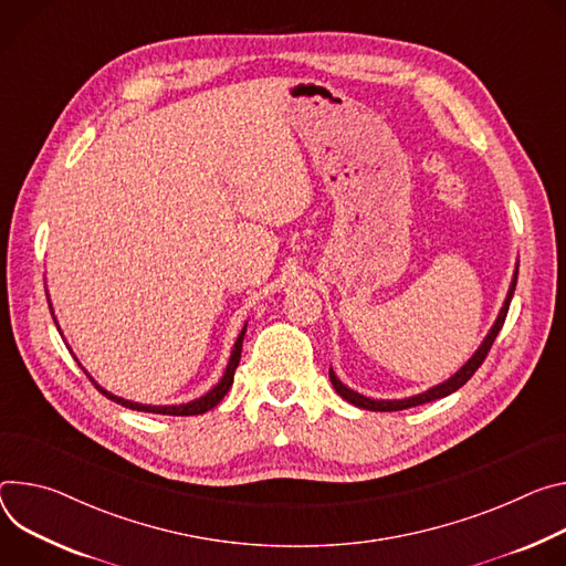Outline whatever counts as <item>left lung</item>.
Masks as SVG:
<instances>
[{
    "mask_svg": "<svg viewBox=\"0 0 566 566\" xmlns=\"http://www.w3.org/2000/svg\"><path fill=\"white\" fill-rule=\"evenodd\" d=\"M517 272H520V265L515 268L511 290H509V294H506L504 305H501V310H499V317L494 319V326L490 328V333L485 335V339L481 342V346L476 348V353L452 375L450 380H446V382H441V385H436V387H431V389H427V391H422V394H418V396H411V398H402V400H373V398H366V396H361V394L348 389L346 385H342V380L337 378L335 370L331 368V382H333L335 391H337L346 402H350V405H355V407H359V409H368V411H402V409L418 407V405H424V402H431V400H438V398H446V396L454 394L457 389H461V387L472 378V375L476 373V368L483 364V359L488 357V353H490V348H492V342L496 339L501 326H504L506 315H509V307H511V298H513L515 285H517Z\"/></svg>",
    "mask_w": 566,
    "mask_h": 566,
    "instance_id": "8db88e82",
    "label": "left lung"
}]
</instances>
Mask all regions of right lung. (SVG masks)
Instances as JSON below:
<instances>
[{
  "mask_svg": "<svg viewBox=\"0 0 566 566\" xmlns=\"http://www.w3.org/2000/svg\"><path fill=\"white\" fill-rule=\"evenodd\" d=\"M49 307H51V303H49ZM53 315V312H51ZM55 322V319H53ZM60 331V328H57ZM244 333H247V324L242 326V331H240V335H238V339H235V344H233V350H231V357H229V364H227V368H224V375L220 378V382L209 391V394H205V396H200L198 400H191V402H186V405H164V407H153V405H142V402H133V400H123V398H118V396H114V394H109V391H105L101 385H96L94 382V378L92 375L85 370V375L87 378L92 380V385L105 396V398H109L112 402H116V405H120V407H128V409H135V411H148V413H161V416H198V413H205V411H209V409H213L227 394H229V389H231V385H233V373H235V366H238V361H240V350H242V339H244Z\"/></svg>",
  "mask_w": 566,
  "mask_h": 566,
  "instance_id": "obj_1",
  "label": "right lung"
}]
</instances>
